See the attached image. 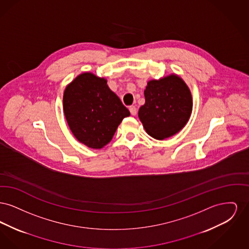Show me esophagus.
Masks as SVG:
<instances>
[{
	"label": "esophagus",
	"mask_w": 249,
	"mask_h": 249,
	"mask_svg": "<svg viewBox=\"0 0 249 249\" xmlns=\"http://www.w3.org/2000/svg\"><path fill=\"white\" fill-rule=\"evenodd\" d=\"M130 112L132 116H135L136 113H137V108L135 107H133V106L130 107Z\"/></svg>",
	"instance_id": "esophagus-1"
}]
</instances>
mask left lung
Here are the masks:
<instances>
[{"mask_svg":"<svg viewBox=\"0 0 249 249\" xmlns=\"http://www.w3.org/2000/svg\"><path fill=\"white\" fill-rule=\"evenodd\" d=\"M144 105L138 117L147 134L158 140L169 138L182 130L192 112L190 88L176 73L147 82Z\"/></svg>","mask_w":249,"mask_h":249,"instance_id":"8db88e82","label":"left lung"}]
</instances>
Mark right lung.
I'll list each match as a JSON object with an SVG mask.
<instances>
[{"mask_svg": "<svg viewBox=\"0 0 249 249\" xmlns=\"http://www.w3.org/2000/svg\"><path fill=\"white\" fill-rule=\"evenodd\" d=\"M63 112L73 136L94 149L107 145L121 121L130 115L107 79L89 71L78 74L66 86Z\"/></svg>", "mask_w": 249, "mask_h": 249, "instance_id": "obj_1", "label": "right lung"}]
</instances>
